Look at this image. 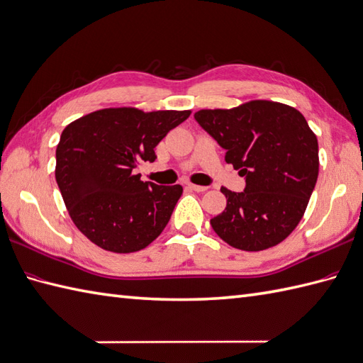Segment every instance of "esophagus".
<instances>
[{
	"mask_svg": "<svg viewBox=\"0 0 363 363\" xmlns=\"http://www.w3.org/2000/svg\"><path fill=\"white\" fill-rule=\"evenodd\" d=\"M189 189L193 191H198V193H202L207 190V187H204V185H196V184H189Z\"/></svg>",
	"mask_w": 363,
	"mask_h": 363,
	"instance_id": "esophagus-1",
	"label": "esophagus"
}]
</instances>
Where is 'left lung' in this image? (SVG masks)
I'll return each instance as SVG.
<instances>
[{
    "label": "left lung",
    "instance_id": "1",
    "mask_svg": "<svg viewBox=\"0 0 363 363\" xmlns=\"http://www.w3.org/2000/svg\"><path fill=\"white\" fill-rule=\"evenodd\" d=\"M195 121L246 179L240 193L221 189L227 206L210 220L218 237L249 252L281 242L300 223L318 176V143L305 117L288 105L254 100L201 109Z\"/></svg>",
    "mask_w": 363,
    "mask_h": 363
}]
</instances>
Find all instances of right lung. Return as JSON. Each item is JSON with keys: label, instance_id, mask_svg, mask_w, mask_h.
<instances>
[{"label": "right lung", "instance_id": "1", "mask_svg": "<svg viewBox=\"0 0 363 363\" xmlns=\"http://www.w3.org/2000/svg\"><path fill=\"white\" fill-rule=\"evenodd\" d=\"M190 111L143 113L106 108L63 130L55 179L74 224L99 247L130 254L165 229L182 187L140 181V162H155V147Z\"/></svg>", "mask_w": 363, "mask_h": 363}]
</instances>
